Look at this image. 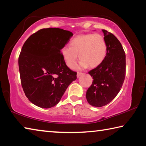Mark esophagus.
<instances>
[{
	"label": "esophagus",
	"instance_id": "34e87169",
	"mask_svg": "<svg viewBox=\"0 0 146 146\" xmlns=\"http://www.w3.org/2000/svg\"><path fill=\"white\" fill-rule=\"evenodd\" d=\"M84 73L78 72V73H77V75H76V76H77V77L78 78V77H80V76H82V75H84Z\"/></svg>",
	"mask_w": 146,
	"mask_h": 146
}]
</instances>
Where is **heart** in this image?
<instances>
[{
  "instance_id": "1",
  "label": "heart",
  "mask_w": 146,
  "mask_h": 146,
  "mask_svg": "<svg viewBox=\"0 0 146 146\" xmlns=\"http://www.w3.org/2000/svg\"><path fill=\"white\" fill-rule=\"evenodd\" d=\"M70 46H65L60 51L66 66L70 69L75 67L78 55L81 61L80 68H95L102 64L107 55V42L99 33L80 35L70 41Z\"/></svg>"
}]
</instances>
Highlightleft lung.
<instances>
[{
	"label": "left lung",
	"mask_w": 146,
	"mask_h": 146,
	"mask_svg": "<svg viewBox=\"0 0 146 146\" xmlns=\"http://www.w3.org/2000/svg\"><path fill=\"white\" fill-rule=\"evenodd\" d=\"M102 32L107 42V55L102 64L88 72L93 80L86 95L88 103L98 108L114 99L125 76V55L122 44L111 33L105 29Z\"/></svg>",
	"instance_id": "left-lung-1"
}]
</instances>
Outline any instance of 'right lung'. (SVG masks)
<instances>
[{
  "instance_id": "obj_1",
  "label": "right lung",
  "mask_w": 146,
  "mask_h": 146,
  "mask_svg": "<svg viewBox=\"0 0 146 146\" xmlns=\"http://www.w3.org/2000/svg\"><path fill=\"white\" fill-rule=\"evenodd\" d=\"M73 34L56 28L41 29L24 42L19 57L22 87L33 104L50 108L57 104L76 72L64 62L60 51Z\"/></svg>"
}]
</instances>
